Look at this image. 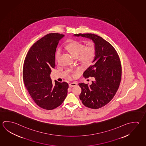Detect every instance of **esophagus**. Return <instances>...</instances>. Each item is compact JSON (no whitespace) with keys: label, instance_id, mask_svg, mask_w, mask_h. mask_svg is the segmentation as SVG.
Segmentation results:
<instances>
[{"label":"esophagus","instance_id":"esophagus-1","mask_svg":"<svg viewBox=\"0 0 146 146\" xmlns=\"http://www.w3.org/2000/svg\"><path fill=\"white\" fill-rule=\"evenodd\" d=\"M77 83H69V87H70V88H72V87H74V86H77Z\"/></svg>","mask_w":146,"mask_h":146}]
</instances>
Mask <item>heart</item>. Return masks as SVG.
<instances>
[{
    "label": "heart",
    "mask_w": 146,
    "mask_h": 146,
    "mask_svg": "<svg viewBox=\"0 0 146 146\" xmlns=\"http://www.w3.org/2000/svg\"><path fill=\"white\" fill-rule=\"evenodd\" d=\"M66 49L74 58L78 56L81 63L85 66L90 65L95 58L96 49L94 45L85 47L82 43L77 40H72L66 45ZM61 51L58 50L56 53V61L58 60Z\"/></svg>",
    "instance_id": "obj_1"
}]
</instances>
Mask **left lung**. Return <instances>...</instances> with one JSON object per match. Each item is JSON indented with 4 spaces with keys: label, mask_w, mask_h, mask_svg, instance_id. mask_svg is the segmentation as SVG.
<instances>
[{
    "label": "left lung",
    "mask_w": 146,
    "mask_h": 146,
    "mask_svg": "<svg viewBox=\"0 0 146 146\" xmlns=\"http://www.w3.org/2000/svg\"><path fill=\"white\" fill-rule=\"evenodd\" d=\"M74 35L92 40L96 49L94 63L83 74L85 78L93 77L94 81L91 85L79 84L82 89L80 99L88 108H101L111 101L119 86L122 74L119 57L114 47L101 36L92 33Z\"/></svg>",
    "instance_id": "obj_1"
}]
</instances>
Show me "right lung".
<instances>
[{
    "instance_id": "obj_1",
    "label": "right lung",
    "mask_w": 146,
    "mask_h": 146,
    "mask_svg": "<svg viewBox=\"0 0 146 146\" xmlns=\"http://www.w3.org/2000/svg\"><path fill=\"white\" fill-rule=\"evenodd\" d=\"M64 35L57 33L46 35L30 48L24 61V84L35 104L42 109L51 110L63 103L67 95L68 84L50 77L54 68L55 53L59 40Z\"/></svg>"
}]
</instances>
